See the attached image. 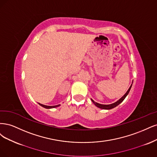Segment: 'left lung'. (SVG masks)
<instances>
[{
    "label": "left lung",
    "mask_w": 157,
    "mask_h": 157,
    "mask_svg": "<svg viewBox=\"0 0 157 157\" xmlns=\"http://www.w3.org/2000/svg\"><path fill=\"white\" fill-rule=\"evenodd\" d=\"M132 84L130 85V87H129V89H128L127 91H126V93L122 97H121L119 100H117V102H115V103H113V104H108V105L100 104H98V103H97V102H95L93 99H91V100H92V102L94 103V104L96 106H97V107H98V108H99L104 109H112V108L116 107V106H117L119 104H121V102H123V101L124 100V99L126 98V96H127L128 94L129 93L131 87H132Z\"/></svg>",
    "instance_id": "obj_1"
}]
</instances>
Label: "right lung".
<instances>
[{
  "label": "right lung",
  "mask_w": 157,
  "mask_h": 157,
  "mask_svg": "<svg viewBox=\"0 0 157 157\" xmlns=\"http://www.w3.org/2000/svg\"><path fill=\"white\" fill-rule=\"evenodd\" d=\"M39 104H40V105H41V106H42V107H44V108H46V109L55 108H57V107H58V106L60 105V104H59V105H52V106H50V105H44V104H40V103H39Z\"/></svg>",
  "instance_id": "1"
}]
</instances>
